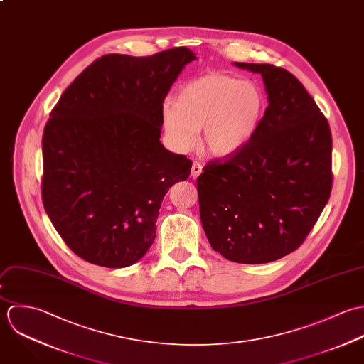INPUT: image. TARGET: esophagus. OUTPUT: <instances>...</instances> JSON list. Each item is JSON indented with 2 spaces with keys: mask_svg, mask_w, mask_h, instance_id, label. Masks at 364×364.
Instances as JSON below:
<instances>
[{
  "mask_svg": "<svg viewBox=\"0 0 364 364\" xmlns=\"http://www.w3.org/2000/svg\"><path fill=\"white\" fill-rule=\"evenodd\" d=\"M201 173H203V166H201V163H198V161L193 163V167H191V177H193V178H197Z\"/></svg>",
  "mask_w": 364,
  "mask_h": 364,
  "instance_id": "obj_1",
  "label": "esophagus"
}]
</instances>
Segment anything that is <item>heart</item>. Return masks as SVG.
I'll list each match as a JSON object with an SVG mask.
<instances>
[{"label":"heart","mask_w":364,"mask_h":364,"mask_svg":"<svg viewBox=\"0 0 364 364\" xmlns=\"http://www.w3.org/2000/svg\"><path fill=\"white\" fill-rule=\"evenodd\" d=\"M262 88L250 80L210 73L183 85L176 102L161 107V125L168 142L188 151L203 128V149L214 159L239 153L253 138L264 112Z\"/></svg>","instance_id":"1"}]
</instances>
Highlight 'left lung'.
<instances>
[{
  "label": "left lung",
  "instance_id": "left-lung-1",
  "mask_svg": "<svg viewBox=\"0 0 364 364\" xmlns=\"http://www.w3.org/2000/svg\"><path fill=\"white\" fill-rule=\"evenodd\" d=\"M263 78L269 105L253 138L213 160L197 178L200 215L213 249L245 264L294 252L332 188V136L304 85L273 65L233 63Z\"/></svg>",
  "mask_w": 364,
  "mask_h": 364
}]
</instances>
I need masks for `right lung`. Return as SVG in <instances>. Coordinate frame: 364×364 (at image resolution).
<instances>
[{"label":"right lung","mask_w":364,"mask_h":364,"mask_svg":"<svg viewBox=\"0 0 364 364\" xmlns=\"http://www.w3.org/2000/svg\"><path fill=\"white\" fill-rule=\"evenodd\" d=\"M196 59L188 48L102 56L53 108L42 139L43 207L85 262L109 269L139 262L164 196L188 178L193 161L160 142L161 107Z\"/></svg>","instance_id":"obj_1"}]
</instances>
